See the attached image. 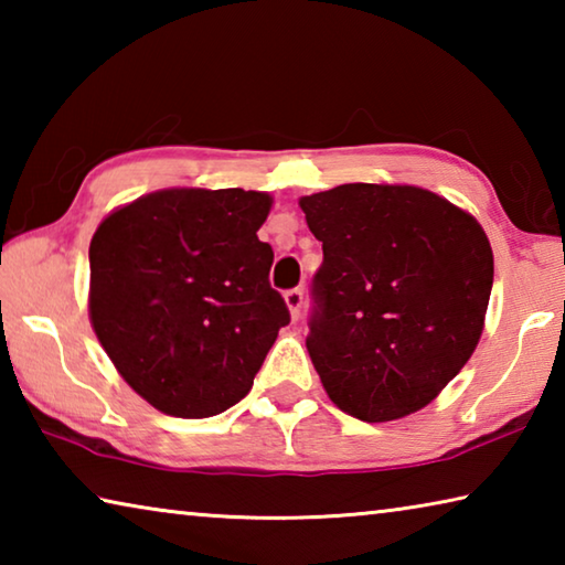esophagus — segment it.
Instances as JSON below:
<instances>
[{"instance_id": "esophagus-1", "label": "esophagus", "mask_w": 565, "mask_h": 565, "mask_svg": "<svg viewBox=\"0 0 565 565\" xmlns=\"http://www.w3.org/2000/svg\"><path fill=\"white\" fill-rule=\"evenodd\" d=\"M284 301H286V306H289L291 317H294V319H299V313H301V303H303V289H289V291L284 294Z\"/></svg>"}]
</instances>
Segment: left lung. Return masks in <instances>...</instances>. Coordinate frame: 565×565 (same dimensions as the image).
Returning <instances> with one entry per match:
<instances>
[{
	"instance_id": "left-lung-1",
	"label": "left lung",
	"mask_w": 565,
	"mask_h": 565,
	"mask_svg": "<svg viewBox=\"0 0 565 565\" xmlns=\"http://www.w3.org/2000/svg\"><path fill=\"white\" fill-rule=\"evenodd\" d=\"M323 248L306 349L343 414L381 424L441 394L483 333L493 252L461 206L411 184L299 199Z\"/></svg>"
}]
</instances>
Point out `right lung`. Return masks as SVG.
<instances>
[{
	"instance_id": "1",
	"label": "right lung",
	"mask_w": 565,
	"mask_h": 565,
	"mask_svg": "<svg viewBox=\"0 0 565 565\" xmlns=\"http://www.w3.org/2000/svg\"><path fill=\"white\" fill-rule=\"evenodd\" d=\"M266 191L171 186L102 218L89 321L119 376L161 414L209 418L252 391L289 309L259 242Z\"/></svg>"
}]
</instances>
